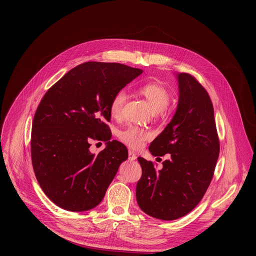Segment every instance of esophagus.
I'll return each instance as SVG.
<instances>
[{
	"label": "esophagus",
	"instance_id": "obj_1",
	"mask_svg": "<svg viewBox=\"0 0 256 256\" xmlns=\"http://www.w3.org/2000/svg\"><path fill=\"white\" fill-rule=\"evenodd\" d=\"M128 160H137L136 154L134 152H132V150H130V152H128Z\"/></svg>",
	"mask_w": 256,
	"mask_h": 256
}]
</instances>
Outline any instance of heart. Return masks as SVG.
Instances as JSON below:
<instances>
[{
	"label": "heart",
	"mask_w": 256,
	"mask_h": 256,
	"mask_svg": "<svg viewBox=\"0 0 256 256\" xmlns=\"http://www.w3.org/2000/svg\"><path fill=\"white\" fill-rule=\"evenodd\" d=\"M138 91L148 102L154 112H162L170 102L169 90L160 83L152 82L144 84L138 88ZM126 98L128 94L124 90H119L114 94L110 102V112L113 117L119 118L122 114ZM150 136L148 130L136 126H130L118 132L119 140L132 150L140 148Z\"/></svg>",
	"instance_id": "heart-1"
}]
</instances>
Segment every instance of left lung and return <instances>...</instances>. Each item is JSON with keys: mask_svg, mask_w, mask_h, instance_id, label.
Listing matches in <instances>:
<instances>
[{"mask_svg": "<svg viewBox=\"0 0 256 256\" xmlns=\"http://www.w3.org/2000/svg\"><path fill=\"white\" fill-rule=\"evenodd\" d=\"M178 104L170 122L152 142L154 156L169 154L163 168L138 158L142 176L136 197L150 217L170 221L189 214L202 199L220 152L214 108L206 90L189 74H176Z\"/></svg>", "mask_w": 256, "mask_h": 256, "instance_id": "left-lung-1", "label": "left lung"}]
</instances>
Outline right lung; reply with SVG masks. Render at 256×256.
Listing matches in <instances>:
<instances>
[{
    "mask_svg": "<svg viewBox=\"0 0 256 256\" xmlns=\"http://www.w3.org/2000/svg\"><path fill=\"white\" fill-rule=\"evenodd\" d=\"M143 72L119 63L80 64L52 85L40 102L32 126L31 156L46 195L70 212L96 208L120 164L128 156L106 126L114 94ZM91 140H104L98 155Z\"/></svg>",
    "mask_w": 256,
    "mask_h": 256,
    "instance_id": "obj_1",
    "label": "right lung"
}]
</instances>
